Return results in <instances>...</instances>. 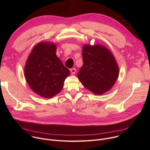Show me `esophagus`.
Wrapping results in <instances>:
<instances>
[{"instance_id": "obj_1", "label": "esophagus", "mask_w": 150, "mask_h": 150, "mask_svg": "<svg viewBox=\"0 0 150 150\" xmlns=\"http://www.w3.org/2000/svg\"><path fill=\"white\" fill-rule=\"evenodd\" d=\"M76 70L75 68H72V69H71V74H75V72H76Z\"/></svg>"}]
</instances>
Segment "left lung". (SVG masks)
Here are the masks:
<instances>
[{
  "label": "left lung",
  "mask_w": 150,
  "mask_h": 150,
  "mask_svg": "<svg viewBox=\"0 0 150 150\" xmlns=\"http://www.w3.org/2000/svg\"><path fill=\"white\" fill-rule=\"evenodd\" d=\"M82 56L83 65L77 76L83 86L97 95L110 90L119 74L112 52L101 45H85Z\"/></svg>",
  "instance_id": "obj_1"
}]
</instances>
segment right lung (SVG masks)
Here are the masks:
<instances>
[{
    "instance_id": "add662e5",
    "label": "right lung",
    "mask_w": 150,
    "mask_h": 150,
    "mask_svg": "<svg viewBox=\"0 0 150 150\" xmlns=\"http://www.w3.org/2000/svg\"><path fill=\"white\" fill-rule=\"evenodd\" d=\"M56 45L40 42L33 49L24 68V76L31 90L41 97L51 98L62 90L70 74L56 56Z\"/></svg>"
}]
</instances>
